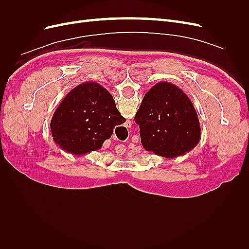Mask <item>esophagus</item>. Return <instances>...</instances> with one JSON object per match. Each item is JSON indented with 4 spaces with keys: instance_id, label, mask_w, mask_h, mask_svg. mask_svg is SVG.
I'll list each match as a JSON object with an SVG mask.
<instances>
[{
    "instance_id": "obj_1",
    "label": "esophagus",
    "mask_w": 249,
    "mask_h": 249,
    "mask_svg": "<svg viewBox=\"0 0 249 249\" xmlns=\"http://www.w3.org/2000/svg\"><path fill=\"white\" fill-rule=\"evenodd\" d=\"M124 126L126 127V129H130V127L132 126V123L130 122V120H126V122L124 123Z\"/></svg>"
}]
</instances>
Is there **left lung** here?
<instances>
[{
    "label": "left lung",
    "mask_w": 249,
    "mask_h": 249,
    "mask_svg": "<svg viewBox=\"0 0 249 249\" xmlns=\"http://www.w3.org/2000/svg\"><path fill=\"white\" fill-rule=\"evenodd\" d=\"M142 146L147 152L173 159L198 144L200 125L189 97L177 85L159 82L143 96L135 115Z\"/></svg>",
    "instance_id": "left-lung-1"
}]
</instances>
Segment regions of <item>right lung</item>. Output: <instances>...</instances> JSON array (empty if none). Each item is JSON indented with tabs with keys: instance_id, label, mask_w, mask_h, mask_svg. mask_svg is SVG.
Wrapping results in <instances>:
<instances>
[{
	"instance_id": "1",
	"label": "right lung",
	"mask_w": 249,
	"mask_h": 249,
	"mask_svg": "<svg viewBox=\"0 0 249 249\" xmlns=\"http://www.w3.org/2000/svg\"><path fill=\"white\" fill-rule=\"evenodd\" d=\"M125 123L106 88L95 82L74 87L51 120L52 137L66 153L81 156L100 149L115 125Z\"/></svg>"
}]
</instances>
